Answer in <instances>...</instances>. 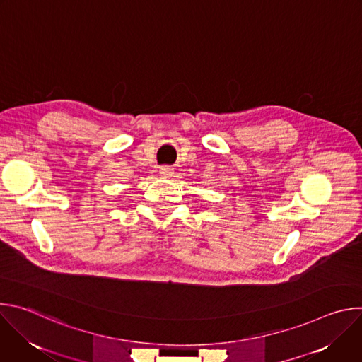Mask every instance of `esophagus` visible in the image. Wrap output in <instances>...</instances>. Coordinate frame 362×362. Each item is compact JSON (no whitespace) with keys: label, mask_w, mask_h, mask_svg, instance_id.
<instances>
[{"label":"esophagus","mask_w":362,"mask_h":362,"mask_svg":"<svg viewBox=\"0 0 362 362\" xmlns=\"http://www.w3.org/2000/svg\"><path fill=\"white\" fill-rule=\"evenodd\" d=\"M159 173H160V176H163V177H170V176L173 175V170H172V168H169V166H162L160 170H159Z\"/></svg>","instance_id":"34e87169"}]
</instances>
